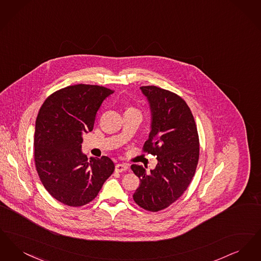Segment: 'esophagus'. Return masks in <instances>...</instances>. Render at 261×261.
I'll use <instances>...</instances> for the list:
<instances>
[{
    "mask_svg": "<svg viewBox=\"0 0 261 261\" xmlns=\"http://www.w3.org/2000/svg\"><path fill=\"white\" fill-rule=\"evenodd\" d=\"M128 169V165L125 163H118L115 165V171L116 172H123Z\"/></svg>",
    "mask_w": 261,
    "mask_h": 261,
    "instance_id": "34e87169",
    "label": "esophagus"
}]
</instances>
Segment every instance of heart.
Returning a JSON list of instances; mask_svg holds the SVG:
<instances>
[{
    "instance_id": "heart-1",
    "label": "heart",
    "mask_w": 261,
    "mask_h": 261,
    "mask_svg": "<svg viewBox=\"0 0 261 261\" xmlns=\"http://www.w3.org/2000/svg\"><path fill=\"white\" fill-rule=\"evenodd\" d=\"M131 111H135V112H138L137 110H135L134 108H128L127 110H126V112H131Z\"/></svg>"
}]
</instances>
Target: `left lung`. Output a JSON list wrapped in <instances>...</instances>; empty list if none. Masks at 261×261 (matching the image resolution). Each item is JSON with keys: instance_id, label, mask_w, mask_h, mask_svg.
Returning a JSON list of instances; mask_svg holds the SVG:
<instances>
[{"instance_id": "left-lung-1", "label": "left lung", "mask_w": 261, "mask_h": 261, "mask_svg": "<svg viewBox=\"0 0 261 261\" xmlns=\"http://www.w3.org/2000/svg\"><path fill=\"white\" fill-rule=\"evenodd\" d=\"M141 90L151 112L149 139L143 149L156 155L158 164L149 173L142 165H131L141 182L133 199L142 208L154 212L172 204L190 185L199 162V134L181 97L156 86Z\"/></svg>"}]
</instances>
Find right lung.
<instances>
[{
	"label": "right lung",
	"mask_w": 261,
	"mask_h": 261,
	"mask_svg": "<svg viewBox=\"0 0 261 261\" xmlns=\"http://www.w3.org/2000/svg\"><path fill=\"white\" fill-rule=\"evenodd\" d=\"M113 91L98 85L63 88L44 101L38 112L34 160L39 178L54 199L82 206L95 199L114 163L108 156H87L81 150L83 133L93 130L103 99Z\"/></svg>",
	"instance_id": "1"
}]
</instances>
